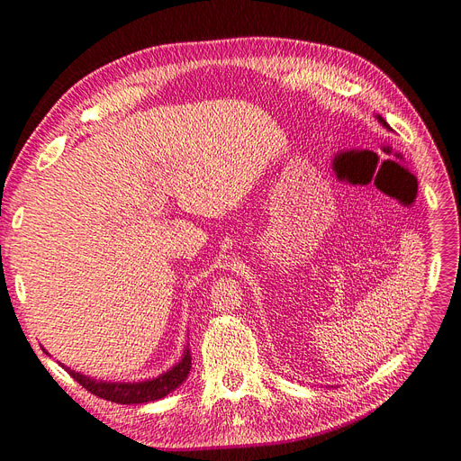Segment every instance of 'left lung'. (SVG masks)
Instances as JSON below:
<instances>
[{
    "mask_svg": "<svg viewBox=\"0 0 461 461\" xmlns=\"http://www.w3.org/2000/svg\"><path fill=\"white\" fill-rule=\"evenodd\" d=\"M377 120H379V122H382V123H384V125H387V122H385V120H384V118H382V116H377Z\"/></svg>",
    "mask_w": 461,
    "mask_h": 461,
    "instance_id": "left-lung-1",
    "label": "left lung"
}]
</instances>
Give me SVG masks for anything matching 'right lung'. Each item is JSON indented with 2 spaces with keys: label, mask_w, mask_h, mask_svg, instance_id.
Wrapping results in <instances>:
<instances>
[{
  "label": "right lung",
  "mask_w": 461,
  "mask_h": 461,
  "mask_svg": "<svg viewBox=\"0 0 461 461\" xmlns=\"http://www.w3.org/2000/svg\"><path fill=\"white\" fill-rule=\"evenodd\" d=\"M190 366H193V357H190V351L186 348L181 362L176 368H171L164 375L150 379V382H142V384H106V382H95V379H89L82 374L72 372L67 368V372L76 379V382L93 393L95 396L104 401H113L118 404H142V402H152L162 399V396L169 394L173 389H177L190 372Z\"/></svg>",
  "instance_id": "add662e5"
}]
</instances>
